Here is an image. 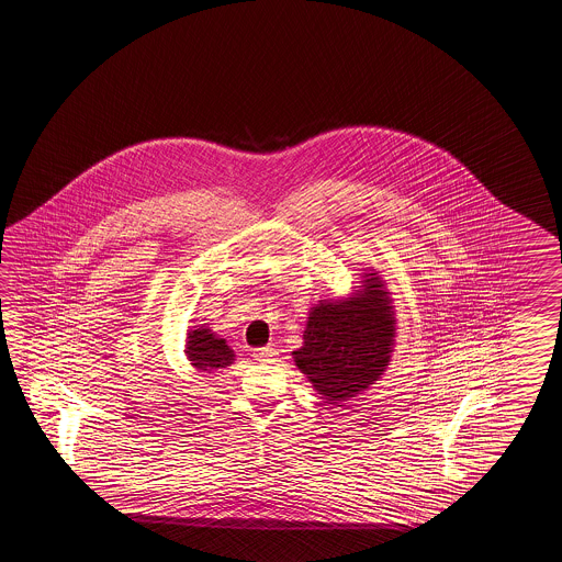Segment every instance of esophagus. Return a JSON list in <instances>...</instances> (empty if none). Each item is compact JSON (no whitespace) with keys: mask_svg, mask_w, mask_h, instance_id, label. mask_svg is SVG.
Wrapping results in <instances>:
<instances>
[{"mask_svg":"<svg viewBox=\"0 0 562 562\" xmlns=\"http://www.w3.org/2000/svg\"><path fill=\"white\" fill-rule=\"evenodd\" d=\"M252 358L257 361H273L277 358V349L271 346L259 347V349L252 351Z\"/></svg>","mask_w":562,"mask_h":562,"instance_id":"esophagus-1","label":"esophagus"}]
</instances>
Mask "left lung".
Segmentation results:
<instances>
[{"label":"left lung","mask_w":562,"mask_h":562,"mask_svg":"<svg viewBox=\"0 0 562 562\" xmlns=\"http://www.w3.org/2000/svg\"><path fill=\"white\" fill-rule=\"evenodd\" d=\"M395 323L392 293L370 267L349 295L311 307L303 346L291 356L313 390L337 404L382 378L394 353Z\"/></svg>","instance_id":"8db88e82"}]
</instances>
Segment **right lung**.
I'll list each match as a JSON object with an SVG mask.
<instances>
[{
  "mask_svg": "<svg viewBox=\"0 0 562 562\" xmlns=\"http://www.w3.org/2000/svg\"><path fill=\"white\" fill-rule=\"evenodd\" d=\"M184 341V356L196 371L215 373L235 361V351L227 346V339L216 335L206 323L191 327Z\"/></svg>",
  "mask_w": 562,
  "mask_h": 562,
  "instance_id": "obj_1",
  "label": "right lung"
}]
</instances>
